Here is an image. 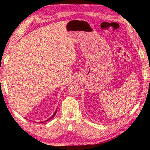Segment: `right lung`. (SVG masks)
Masks as SVG:
<instances>
[{"label":"right lung","instance_id":"obj_1","mask_svg":"<svg viewBox=\"0 0 150 150\" xmlns=\"http://www.w3.org/2000/svg\"><path fill=\"white\" fill-rule=\"evenodd\" d=\"M56 112H57V110H56V111H55V113H54V115H53V116H52V117H51V118H50V119H48V120H45V121H44V122H47V121H48V120H50V119H51V118H53V117H54V116H55V114H56Z\"/></svg>","mask_w":150,"mask_h":150}]
</instances>
